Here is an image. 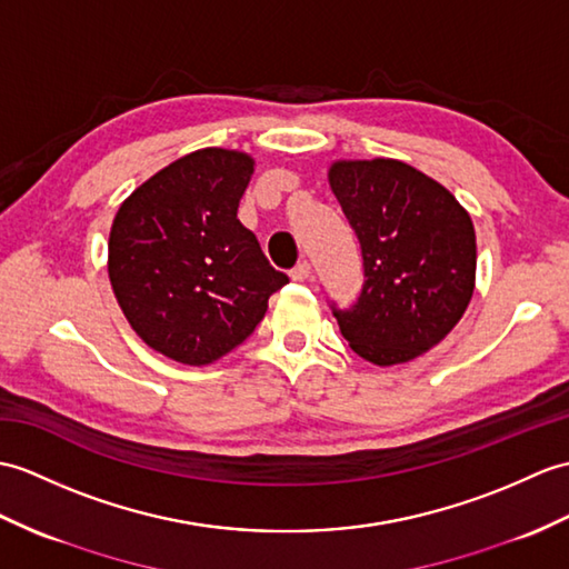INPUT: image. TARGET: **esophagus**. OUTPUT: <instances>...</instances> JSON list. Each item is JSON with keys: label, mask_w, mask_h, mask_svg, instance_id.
<instances>
[{"label": "esophagus", "mask_w": 569, "mask_h": 569, "mask_svg": "<svg viewBox=\"0 0 569 569\" xmlns=\"http://www.w3.org/2000/svg\"><path fill=\"white\" fill-rule=\"evenodd\" d=\"M290 279L293 281H306V279H310V261H298L293 269H290Z\"/></svg>", "instance_id": "esophagus-1"}]
</instances>
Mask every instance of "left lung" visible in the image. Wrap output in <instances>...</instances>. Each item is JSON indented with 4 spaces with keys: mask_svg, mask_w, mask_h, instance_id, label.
Returning <instances> with one entry per match:
<instances>
[{
    "mask_svg": "<svg viewBox=\"0 0 569 569\" xmlns=\"http://www.w3.org/2000/svg\"><path fill=\"white\" fill-rule=\"evenodd\" d=\"M329 183L359 237L361 293L329 302L349 347L376 366L412 361L451 332L475 288V228L451 191L398 160L337 162Z\"/></svg>",
    "mask_w": 569,
    "mask_h": 569,
    "instance_id": "8db88e82",
    "label": "left lung"
}]
</instances>
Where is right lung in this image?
<instances>
[{
	"label": "right lung",
	"instance_id": "add662e5",
	"mask_svg": "<svg viewBox=\"0 0 569 569\" xmlns=\"http://www.w3.org/2000/svg\"><path fill=\"white\" fill-rule=\"evenodd\" d=\"M254 162L206 148L171 162L118 208L109 276L144 345L189 366L213 363L254 332L288 283L237 218Z\"/></svg>",
	"mask_w": 569,
	"mask_h": 569
}]
</instances>
